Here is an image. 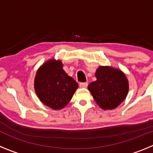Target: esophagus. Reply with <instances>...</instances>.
Wrapping results in <instances>:
<instances>
[{
  "label": "esophagus",
  "instance_id": "esophagus-1",
  "mask_svg": "<svg viewBox=\"0 0 153 153\" xmlns=\"http://www.w3.org/2000/svg\"><path fill=\"white\" fill-rule=\"evenodd\" d=\"M88 86V83H79V87L81 88H86Z\"/></svg>",
  "mask_w": 153,
  "mask_h": 153
}]
</instances>
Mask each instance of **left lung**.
<instances>
[{
    "label": "left lung",
    "mask_w": 153,
    "mask_h": 153,
    "mask_svg": "<svg viewBox=\"0 0 153 153\" xmlns=\"http://www.w3.org/2000/svg\"><path fill=\"white\" fill-rule=\"evenodd\" d=\"M97 80L88 86L101 109L109 110L117 108L124 100L129 91V82L122 70L109 66H100L95 74Z\"/></svg>",
    "instance_id": "8db88e82"
}]
</instances>
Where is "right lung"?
Returning a JSON list of instances; mask_svg holds the SVG:
<instances>
[{
	"label": "right lung",
	"mask_w": 153,
	"mask_h": 153,
	"mask_svg": "<svg viewBox=\"0 0 153 153\" xmlns=\"http://www.w3.org/2000/svg\"><path fill=\"white\" fill-rule=\"evenodd\" d=\"M60 60L51 59L39 67L34 79V90L45 106L58 110L69 103L78 83L63 69Z\"/></svg>",
	"instance_id": "obj_1"
}]
</instances>
